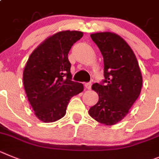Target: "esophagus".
<instances>
[{"instance_id": "obj_1", "label": "esophagus", "mask_w": 159, "mask_h": 159, "mask_svg": "<svg viewBox=\"0 0 159 159\" xmlns=\"http://www.w3.org/2000/svg\"><path fill=\"white\" fill-rule=\"evenodd\" d=\"M85 87L87 89H91V87H92V83H91V82L85 83Z\"/></svg>"}]
</instances>
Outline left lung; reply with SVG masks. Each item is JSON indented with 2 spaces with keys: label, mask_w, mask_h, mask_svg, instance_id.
Listing matches in <instances>:
<instances>
[{
  "label": "left lung",
  "mask_w": 159,
  "mask_h": 159,
  "mask_svg": "<svg viewBox=\"0 0 159 159\" xmlns=\"http://www.w3.org/2000/svg\"><path fill=\"white\" fill-rule=\"evenodd\" d=\"M90 36L102 54L104 79L92 85L99 101L89 113L97 122L113 125L124 118L139 96L142 74L135 54L120 36L111 32Z\"/></svg>",
  "instance_id": "8db88e82"
}]
</instances>
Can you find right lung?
I'll return each instance as SVG.
<instances>
[{"label": "right lung", "mask_w": 159, "mask_h": 159, "mask_svg": "<svg viewBox=\"0 0 159 159\" xmlns=\"http://www.w3.org/2000/svg\"><path fill=\"white\" fill-rule=\"evenodd\" d=\"M81 31H60L48 38L31 53L23 74L27 97L39 120L55 122L66 114L70 100L83 91L72 81L68 54Z\"/></svg>", "instance_id": "obj_1"}]
</instances>
